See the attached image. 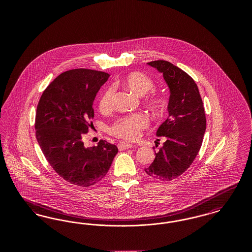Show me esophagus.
Returning <instances> with one entry per match:
<instances>
[{"instance_id":"esophagus-1","label":"esophagus","mask_w":252,"mask_h":252,"mask_svg":"<svg viewBox=\"0 0 252 252\" xmlns=\"http://www.w3.org/2000/svg\"><path fill=\"white\" fill-rule=\"evenodd\" d=\"M133 147V145L128 143H126V142H120L118 144V148L119 150H125V149H128V148H131Z\"/></svg>"}]
</instances>
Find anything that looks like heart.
Listing matches in <instances>:
<instances>
[{
    "mask_svg": "<svg viewBox=\"0 0 252 252\" xmlns=\"http://www.w3.org/2000/svg\"><path fill=\"white\" fill-rule=\"evenodd\" d=\"M121 83L126 88L131 90L138 95H144L154 88V81L144 72H134L125 76ZM115 100V89L112 86L107 87L99 96L98 107L102 112L110 111ZM146 105L157 115L164 113L168 106L166 94L161 93H153L146 98ZM149 125V119L144 113H135L126 115L114 121L109 126V133L117 138L134 141L141 135V131Z\"/></svg>",
    "mask_w": 252,
    "mask_h": 252,
    "instance_id": "1",
    "label": "heart"
}]
</instances>
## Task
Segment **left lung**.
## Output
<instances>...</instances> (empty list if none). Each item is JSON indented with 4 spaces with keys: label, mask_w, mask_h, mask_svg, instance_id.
Here are the masks:
<instances>
[{
    "label": "left lung",
    "mask_w": 252,
    "mask_h": 252,
    "mask_svg": "<svg viewBox=\"0 0 252 252\" xmlns=\"http://www.w3.org/2000/svg\"><path fill=\"white\" fill-rule=\"evenodd\" d=\"M162 73L170 89L169 116L157 131L166 141L145 173L160 181L182 175L197 155L206 130L203 102L194 80L179 67L165 60L148 62Z\"/></svg>",
    "instance_id": "8db88e82"
}]
</instances>
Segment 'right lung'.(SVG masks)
Instances as JSON below:
<instances>
[{"instance_id":"1","label":"right lung","mask_w":252,"mask_h":252,"mask_svg":"<svg viewBox=\"0 0 252 252\" xmlns=\"http://www.w3.org/2000/svg\"><path fill=\"white\" fill-rule=\"evenodd\" d=\"M108 77L107 72L89 69L62 72L44 90L36 107V141L43 155L60 177L78 187L103 180L118 153L117 146L106 141L88 148L81 141L93 125L96 94Z\"/></svg>"}]
</instances>
